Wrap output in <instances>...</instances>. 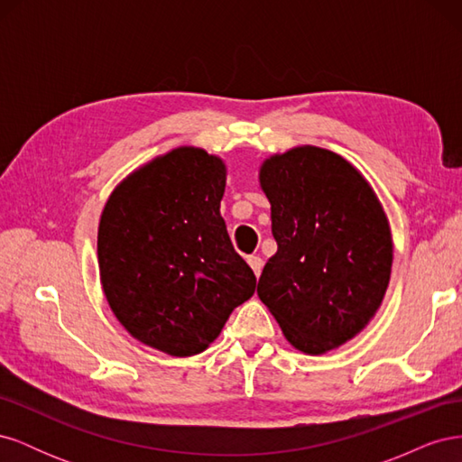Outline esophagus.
Returning <instances> with one entry per match:
<instances>
[{"mask_svg": "<svg viewBox=\"0 0 462 462\" xmlns=\"http://www.w3.org/2000/svg\"><path fill=\"white\" fill-rule=\"evenodd\" d=\"M248 263H250V268H253L254 275H256V277H260V273H262V265H263V260H262L260 256H248Z\"/></svg>", "mask_w": 462, "mask_h": 462, "instance_id": "obj_1", "label": "esophagus"}]
</instances>
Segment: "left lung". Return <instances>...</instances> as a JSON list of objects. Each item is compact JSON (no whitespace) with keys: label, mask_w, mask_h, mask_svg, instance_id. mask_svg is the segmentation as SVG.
Listing matches in <instances>:
<instances>
[{"label":"left lung","mask_w":462,"mask_h":462,"mask_svg":"<svg viewBox=\"0 0 462 462\" xmlns=\"http://www.w3.org/2000/svg\"><path fill=\"white\" fill-rule=\"evenodd\" d=\"M260 185L277 253L263 265L258 297L292 346L326 353L380 309L393 262L387 217L365 177L324 148L265 160Z\"/></svg>","instance_id":"8db88e82"}]
</instances>
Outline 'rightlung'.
Returning a JSON list of instances; mask_svg holds the SVG:
<instances>
[{
	"label": "right lung",
	"instance_id": "add662e5",
	"mask_svg": "<svg viewBox=\"0 0 462 462\" xmlns=\"http://www.w3.org/2000/svg\"><path fill=\"white\" fill-rule=\"evenodd\" d=\"M226 165L177 148L111 194L97 229L106 299L133 337L171 356L212 343L256 277L219 214Z\"/></svg>",
	"mask_w": 462,
	"mask_h": 462
}]
</instances>
